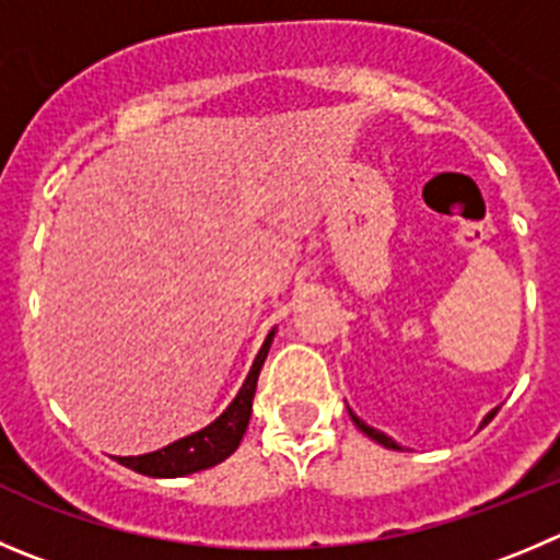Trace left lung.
<instances>
[{"instance_id": "8db88e82", "label": "left lung", "mask_w": 560, "mask_h": 560, "mask_svg": "<svg viewBox=\"0 0 560 560\" xmlns=\"http://www.w3.org/2000/svg\"><path fill=\"white\" fill-rule=\"evenodd\" d=\"M494 415H498V409H494V411H489V415L483 417V425H486V422H489V420H492ZM351 420L357 422V428H359V431H362V433H368V436L373 439V442H378V445H384V447H392V451H400V445H398V442H395V439H389V436H386V433H381V431H375V428H370L368 422H362V420H359V417L353 415V411H351Z\"/></svg>"}]
</instances>
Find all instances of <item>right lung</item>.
Masks as SVG:
<instances>
[{"label":"right lung","mask_w":560,"mask_h":560,"mask_svg":"<svg viewBox=\"0 0 560 560\" xmlns=\"http://www.w3.org/2000/svg\"><path fill=\"white\" fill-rule=\"evenodd\" d=\"M273 334L276 331L268 334V339H265L259 353H256L248 378H245L243 389L237 392V398L229 404V409L215 422H209L207 428L179 439L174 445L162 447V451L145 453V456H118V464L140 475H149V478H179V475L201 472V469L226 462L240 447V439H243L245 428H248L256 381H259V370H262L265 359H268Z\"/></svg>","instance_id":"1"}]
</instances>
